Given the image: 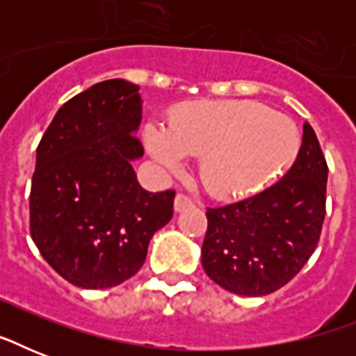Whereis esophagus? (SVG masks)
Returning a JSON list of instances; mask_svg holds the SVG:
<instances>
[{
	"label": "esophagus",
	"mask_w": 356,
	"mask_h": 356,
	"mask_svg": "<svg viewBox=\"0 0 356 356\" xmlns=\"http://www.w3.org/2000/svg\"><path fill=\"white\" fill-rule=\"evenodd\" d=\"M173 207H175V211L181 212L184 211V209H188V207H194V201H192V197H188L186 194H177L175 195V203H173Z\"/></svg>",
	"instance_id": "obj_1"
}]
</instances>
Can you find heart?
<instances>
[{
    "instance_id": "heart-1",
    "label": "heart",
    "mask_w": 356,
    "mask_h": 356,
    "mask_svg": "<svg viewBox=\"0 0 356 356\" xmlns=\"http://www.w3.org/2000/svg\"><path fill=\"white\" fill-rule=\"evenodd\" d=\"M144 140L168 170H177L183 155L200 156L201 184L218 197L262 188L299 147L292 120L245 99L183 105L170 114L166 133L147 125Z\"/></svg>"
}]
</instances>
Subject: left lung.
<instances>
[{
  "instance_id": "1",
  "label": "left lung",
  "mask_w": 356,
  "mask_h": 356,
  "mask_svg": "<svg viewBox=\"0 0 356 356\" xmlns=\"http://www.w3.org/2000/svg\"><path fill=\"white\" fill-rule=\"evenodd\" d=\"M327 161L305 122L292 168L259 194L207 209L203 270L238 296H268L292 281L320 242L325 220Z\"/></svg>"
}]
</instances>
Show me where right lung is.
<instances>
[{
  "instance_id": "right-lung-1",
  "label": "right lung",
  "mask_w": 356,
  "mask_h": 356,
  "mask_svg": "<svg viewBox=\"0 0 356 356\" xmlns=\"http://www.w3.org/2000/svg\"><path fill=\"white\" fill-rule=\"evenodd\" d=\"M138 86L108 79L58 108L36 147L29 231L46 262L81 288H113L142 268L151 236L173 216L175 190L147 192Z\"/></svg>"
}]
</instances>
